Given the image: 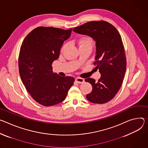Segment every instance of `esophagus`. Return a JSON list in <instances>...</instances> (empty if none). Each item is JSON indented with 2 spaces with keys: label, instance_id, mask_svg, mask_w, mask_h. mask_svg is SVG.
<instances>
[{
  "label": "esophagus",
  "instance_id": "34e87169",
  "mask_svg": "<svg viewBox=\"0 0 148 148\" xmlns=\"http://www.w3.org/2000/svg\"><path fill=\"white\" fill-rule=\"evenodd\" d=\"M75 82L77 84H84V79H82V78H80V77H77V78H76L75 79Z\"/></svg>",
  "mask_w": 148,
  "mask_h": 148
}]
</instances>
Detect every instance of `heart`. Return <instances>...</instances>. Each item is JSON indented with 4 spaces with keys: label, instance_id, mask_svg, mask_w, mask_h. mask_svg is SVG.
<instances>
[{
    "label": "heart",
    "instance_id": "heart-1",
    "mask_svg": "<svg viewBox=\"0 0 148 148\" xmlns=\"http://www.w3.org/2000/svg\"><path fill=\"white\" fill-rule=\"evenodd\" d=\"M77 44L79 49H89L92 50L94 46V41L93 39L89 36H83L79 39ZM66 47V45H64L61 49V52H63Z\"/></svg>",
    "mask_w": 148,
    "mask_h": 148
}]
</instances>
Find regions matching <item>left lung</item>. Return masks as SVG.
<instances>
[{
  "instance_id": "left-lung-1",
  "label": "left lung",
  "mask_w": 148,
  "mask_h": 148,
  "mask_svg": "<svg viewBox=\"0 0 148 148\" xmlns=\"http://www.w3.org/2000/svg\"><path fill=\"white\" fill-rule=\"evenodd\" d=\"M73 31L92 37L96 41V52L95 69H99L101 77L97 82L92 78L85 82L92 86V92L86 95L92 103L103 104L115 96L125 77L126 59L121 36L118 30L110 23L90 21L76 27Z\"/></svg>"
}]
</instances>
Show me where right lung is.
<instances>
[{
  "label": "right lung",
  "mask_w": 148,
  "mask_h": 148,
  "mask_svg": "<svg viewBox=\"0 0 148 148\" xmlns=\"http://www.w3.org/2000/svg\"><path fill=\"white\" fill-rule=\"evenodd\" d=\"M72 28L64 30L40 26L24 39L19 55V70L22 82L36 102L51 106L64 101L75 78L52 72V64L58 59L63 42Z\"/></svg>",
  "instance_id": "obj_1"
}]
</instances>
